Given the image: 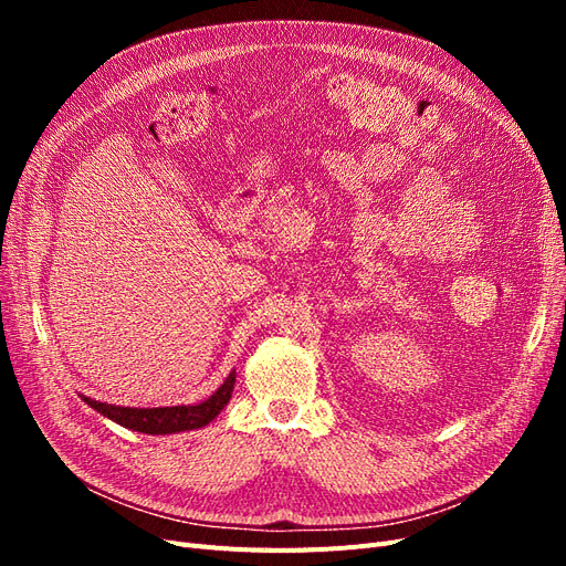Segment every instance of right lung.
I'll use <instances>...</instances> for the list:
<instances>
[{"instance_id":"right-lung-1","label":"right lung","mask_w":566,"mask_h":566,"mask_svg":"<svg viewBox=\"0 0 566 566\" xmlns=\"http://www.w3.org/2000/svg\"><path fill=\"white\" fill-rule=\"evenodd\" d=\"M235 385V373L231 370L229 378L217 387L212 397L196 406H163V408H132V406H113L104 401H94L90 397H84L82 401L98 410L101 416L127 427V430L134 432H144V434H177L186 430H200V427L210 424L224 406L231 399V391Z\"/></svg>"}]
</instances>
